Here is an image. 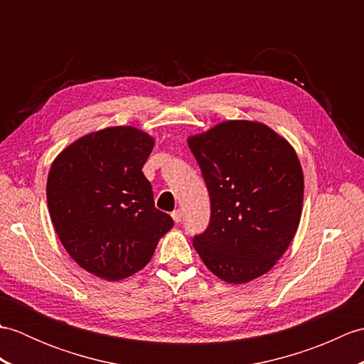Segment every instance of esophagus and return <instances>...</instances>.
I'll return each instance as SVG.
<instances>
[{
	"instance_id": "1",
	"label": "esophagus",
	"mask_w": 364,
	"mask_h": 364,
	"mask_svg": "<svg viewBox=\"0 0 364 364\" xmlns=\"http://www.w3.org/2000/svg\"><path fill=\"white\" fill-rule=\"evenodd\" d=\"M172 218H173V220L178 223V222H181V218H183V211L181 210H175L173 213H172Z\"/></svg>"
}]
</instances>
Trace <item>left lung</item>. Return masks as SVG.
<instances>
[{
    "label": "left lung",
    "instance_id": "obj_1",
    "mask_svg": "<svg viewBox=\"0 0 364 364\" xmlns=\"http://www.w3.org/2000/svg\"><path fill=\"white\" fill-rule=\"evenodd\" d=\"M188 145L211 200L210 225L192 239L200 258L231 284L264 275L299 228L304 172L296 150L250 120L222 122Z\"/></svg>",
    "mask_w": 364,
    "mask_h": 364
}]
</instances>
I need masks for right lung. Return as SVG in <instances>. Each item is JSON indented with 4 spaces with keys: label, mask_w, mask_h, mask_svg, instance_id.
I'll list each match as a JSON object with an SVG mask.
<instances>
[{
    "label": "right lung",
    "mask_w": 364,
    "mask_h": 364,
    "mask_svg": "<svg viewBox=\"0 0 364 364\" xmlns=\"http://www.w3.org/2000/svg\"><path fill=\"white\" fill-rule=\"evenodd\" d=\"M154 139L134 127H111L80 137L53 161L46 202L67 253L107 282L144 269L173 227L154 208L142 167Z\"/></svg>",
    "instance_id": "right-lung-1"
}]
</instances>
